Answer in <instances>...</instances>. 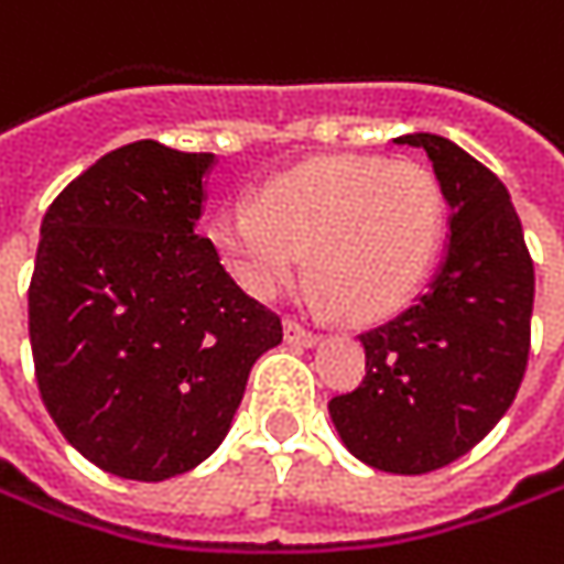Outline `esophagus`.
<instances>
[{"label":"esophagus","mask_w":564,"mask_h":564,"mask_svg":"<svg viewBox=\"0 0 564 564\" xmlns=\"http://www.w3.org/2000/svg\"><path fill=\"white\" fill-rule=\"evenodd\" d=\"M282 333H285V343H289V346H301V349H314V346L321 343V336H317V333H311V329H304V326L292 324V321H285Z\"/></svg>","instance_id":"esophagus-1"}]
</instances>
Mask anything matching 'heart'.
<instances>
[{"label":"heart","mask_w":564,"mask_h":564,"mask_svg":"<svg viewBox=\"0 0 564 564\" xmlns=\"http://www.w3.org/2000/svg\"><path fill=\"white\" fill-rule=\"evenodd\" d=\"M447 235L435 171L419 161L339 155L272 174L253 206L225 203L206 221L212 253L257 301L279 297L311 247L314 301L378 321L429 279Z\"/></svg>","instance_id":"obj_1"}]
</instances>
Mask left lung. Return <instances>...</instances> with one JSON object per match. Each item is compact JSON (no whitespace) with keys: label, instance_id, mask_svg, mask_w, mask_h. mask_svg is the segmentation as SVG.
Wrapping results in <instances>:
<instances>
[{"label":"left lung","instance_id":"left-lung-1","mask_svg":"<svg viewBox=\"0 0 564 564\" xmlns=\"http://www.w3.org/2000/svg\"><path fill=\"white\" fill-rule=\"evenodd\" d=\"M432 161L451 206L429 292L361 333V387L329 400V419L361 464L422 476L454 464L518 397L533 314V260L505 184L435 132L397 135Z\"/></svg>","mask_w":564,"mask_h":564}]
</instances>
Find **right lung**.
Here are the masks:
<instances>
[{"label":"right lung","instance_id":"right-lung-1","mask_svg":"<svg viewBox=\"0 0 564 564\" xmlns=\"http://www.w3.org/2000/svg\"><path fill=\"white\" fill-rule=\"evenodd\" d=\"M215 155L132 142L43 215L28 292L43 406L120 479L161 482L225 441L253 361L282 343L196 235Z\"/></svg>","mask_w":564,"mask_h":564}]
</instances>
